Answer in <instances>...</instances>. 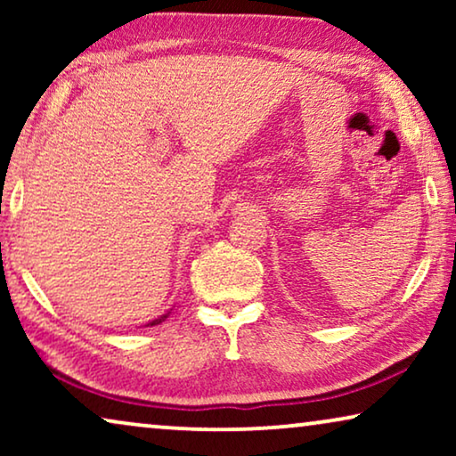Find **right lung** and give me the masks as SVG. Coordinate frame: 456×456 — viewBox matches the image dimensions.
Instances as JSON below:
<instances>
[{
    "mask_svg": "<svg viewBox=\"0 0 456 456\" xmlns=\"http://www.w3.org/2000/svg\"><path fill=\"white\" fill-rule=\"evenodd\" d=\"M167 315H170V311H167V314H166V315H161V317H158V320H153V322H149V323H147V326H158V323H161V322H164V320H166V317H167Z\"/></svg>",
    "mask_w": 456,
    "mask_h": 456,
    "instance_id": "add662e5",
    "label": "right lung"
}]
</instances>
